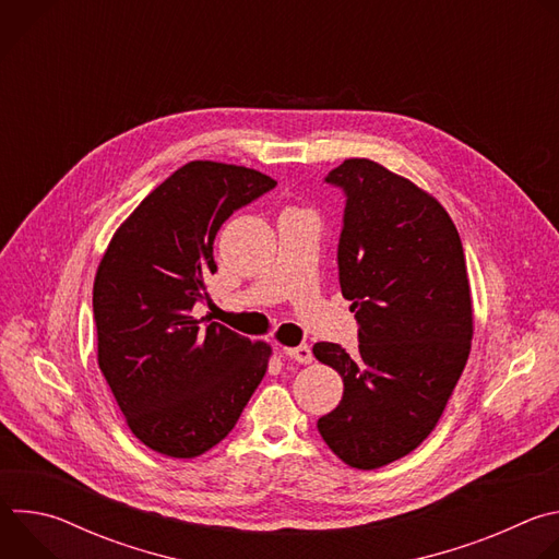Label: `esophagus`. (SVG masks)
<instances>
[{"instance_id":"esophagus-1","label":"esophagus","mask_w":559,"mask_h":559,"mask_svg":"<svg viewBox=\"0 0 559 559\" xmlns=\"http://www.w3.org/2000/svg\"><path fill=\"white\" fill-rule=\"evenodd\" d=\"M283 352H285V356H289L292 360H296V362H300V365H307V362H311V360H313V354H311L309 345H298V347H285Z\"/></svg>"}]
</instances>
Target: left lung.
<instances>
[{
  "label": "left lung",
  "mask_w": 559,
  "mask_h": 559,
  "mask_svg": "<svg viewBox=\"0 0 559 559\" xmlns=\"http://www.w3.org/2000/svg\"><path fill=\"white\" fill-rule=\"evenodd\" d=\"M325 183L345 194L338 281L358 323V354L313 345L345 382L341 405L318 431L349 466L378 468L436 429L466 365V263L451 216L412 181L369 158H347Z\"/></svg>",
  "instance_id": "left-lung-1"
}]
</instances>
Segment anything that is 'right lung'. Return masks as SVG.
<instances>
[{
    "label": "right lung",
    "mask_w": 559,
    "mask_h": 559,
    "mask_svg": "<svg viewBox=\"0 0 559 559\" xmlns=\"http://www.w3.org/2000/svg\"><path fill=\"white\" fill-rule=\"evenodd\" d=\"M274 188L243 166L190 162L139 203L99 263V367L130 431L156 453L197 457L218 444L267 371L270 345L192 309L210 300L218 227Z\"/></svg>",
    "instance_id": "1"
}]
</instances>
